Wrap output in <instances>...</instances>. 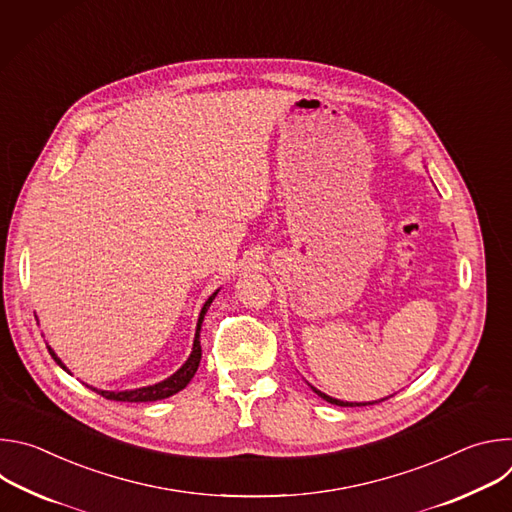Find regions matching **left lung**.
<instances>
[{
  "instance_id": "1",
  "label": "left lung",
  "mask_w": 512,
  "mask_h": 512,
  "mask_svg": "<svg viewBox=\"0 0 512 512\" xmlns=\"http://www.w3.org/2000/svg\"><path fill=\"white\" fill-rule=\"evenodd\" d=\"M310 387H312V385H310ZM312 391H314L318 397H322L324 401H328V403H332V405H338V407H362V405H375V403H381V401L389 399V397H385V399H379V401H369V403H352V401H340V399H336V397H330V395H326V393L318 391L316 387H312Z\"/></svg>"
}]
</instances>
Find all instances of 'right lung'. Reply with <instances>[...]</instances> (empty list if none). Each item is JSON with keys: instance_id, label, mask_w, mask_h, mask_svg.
I'll use <instances>...</instances> for the list:
<instances>
[{"instance_id": "1", "label": "right lung", "mask_w": 512, "mask_h": 512, "mask_svg": "<svg viewBox=\"0 0 512 512\" xmlns=\"http://www.w3.org/2000/svg\"><path fill=\"white\" fill-rule=\"evenodd\" d=\"M216 294H218V289L204 302V306H202V310H200V314H198V322H196L192 352H190V356L186 358V362L182 364V367H180L174 375H170L168 379H164V381H160V383H156V385L139 387V389H125V391H103V389H97V387H91V385H87V387H91L95 393L103 395L105 399L123 401V403H150V401H160V399H168V397L176 395L178 391H182V389L192 381V377H194L196 371H198V364H200V358H202L200 328H202L204 316H206V312H208L212 300L216 298ZM48 352H50V356L56 360V364H58V367H60L62 371H66L68 375H72V373L66 369V364L58 358V354H56L50 346H48Z\"/></svg>"}]
</instances>
